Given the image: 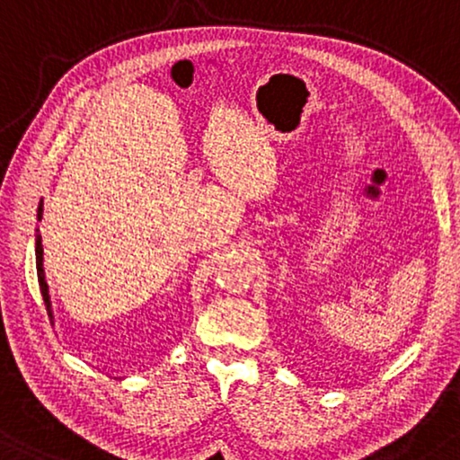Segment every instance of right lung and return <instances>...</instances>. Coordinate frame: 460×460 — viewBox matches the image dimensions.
<instances>
[{"mask_svg":"<svg viewBox=\"0 0 460 460\" xmlns=\"http://www.w3.org/2000/svg\"><path fill=\"white\" fill-rule=\"evenodd\" d=\"M41 214V206L40 210ZM35 265H38V281H40V290H41V296H44V305H46V311L48 315L52 317V309H50V296H48V284L44 279V248H41V237L38 235V240H35Z\"/></svg>","mask_w":460,"mask_h":460,"instance_id":"right-lung-1","label":"right lung"}]
</instances>
